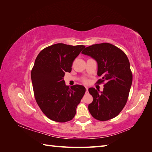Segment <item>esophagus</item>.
Wrapping results in <instances>:
<instances>
[{
  "mask_svg": "<svg viewBox=\"0 0 152 152\" xmlns=\"http://www.w3.org/2000/svg\"><path fill=\"white\" fill-rule=\"evenodd\" d=\"M86 91H87V92L88 91V88H87V87H86Z\"/></svg>",
  "mask_w": 152,
  "mask_h": 152,
  "instance_id": "esophagus-1",
  "label": "esophagus"
}]
</instances>
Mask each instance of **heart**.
I'll return each mask as SVG.
<instances>
[{"instance_id":"1","label":"heart","mask_w":152,"mask_h":152,"mask_svg":"<svg viewBox=\"0 0 152 152\" xmlns=\"http://www.w3.org/2000/svg\"><path fill=\"white\" fill-rule=\"evenodd\" d=\"M82 81H83V82H84V83H85V84H87V82H88V80H87V79H84L83 80H82Z\"/></svg>"}]
</instances>
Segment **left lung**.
<instances>
[{
	"instance_id": "obj_1",
	"label": "left lung",
	"mask_w": 152,
	"mask_h": 152,
	"mask_svg": "<svg viewBox=\"0 0 152 152\" xmlns=\"http://www.w3.org/2000/svg\"><path fill=\"white\" fill-rule=\"evenodd\" d=\"M82 53L98 62L96 84H104L103 91L90 87L93 101L88 106L91 115L96 120L107 121L117 117L125 107L132 82L129 61L122 50L112 44H96L86 48Z\"/></svg>"
}]
</instances>
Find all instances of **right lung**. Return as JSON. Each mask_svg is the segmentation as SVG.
Segmentation results:
<instances>
[{
	"mask_svg": "<svg viewBox=\"0 0 152 152\" xmlns=\"http://www.w3.org/2000/svg\"><path fill=\"white\" fill-rule=\"evenodd\" d=\"M85 45L59 43L43 49L31 71L36 102L45 115L58 122L72 120L86 88L75 84L69 88L64 75L72 71L73 61Z\"/></svg>",
	"mask_w": 152,
	"mask_h": 152,
	"instance_id": "right-lung-1",
	"label": "right lung"
}]
</instances>
